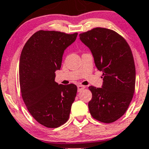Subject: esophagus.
I'll list each match as a JSON object with an SVG mask.
<instances>
[{
	"label": "esophagus",
	"mask_w": 149,
	"mask_h": 149,
	"mask_svg": "<svg viewBox=\"0 0 149 149\" xmlns=\"http://www.w3.org/2000/svg\"><path fill=\"white\" fill-rule=\"evenodd\" d=\"M86 88V86H82V85H78V92H80V91H81L82 90L85 89Z\"/></svg>",
	"instance_id": "esophagus-1"
}]
</instances>
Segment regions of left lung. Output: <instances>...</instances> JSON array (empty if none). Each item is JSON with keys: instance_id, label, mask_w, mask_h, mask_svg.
Segmentation results:
<instances>
[{"instance_id": "left-lung-1", "label": "left lung", "mask_w": 149, "mask_h": 149, "mask_svg": "<svg viewBox=\"0 0 149 149\" xmlns=\"http://www.w3.org/2000/svg\"><path fill=\"white\" fill-rule=\"evenodd\" d=\"M79 37L91 49L97 69L103 72L102 87H88L92 93L90 113L96 120L112 123L125 113L133 98L136 69L132 50L112 29L95 27Z\"/></svg>"}]
</instances>
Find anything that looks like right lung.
Masks as SVG:
<instances>
[{
    "mask_svg": "<svg viewBox=\"0 0 149 149\" xmlns=\"http://www.w3.org/2000/svg\"><path fill=\"white\" fill-rule=\"evenodd\" d=\"M78 33L40 30L24 45L19 59V86L27 110L40 125L57 128L69 118L77 86L58 85L55 71L60 69L64 50Z\"/></svg>",
    "mask_w": 149,
    "mask_h": 149,
    "instance_id": "obj_1",
    "label": "right lung"
}]
</instances>
